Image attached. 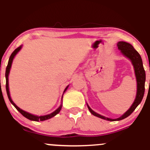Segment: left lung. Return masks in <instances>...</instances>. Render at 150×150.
Instances as JSON below:
<instances>
[{
  "label": "left lung",
  "instance_id": "obj_1",
  "mask_svg": "<svg viewBox=\"0 0 150 150\" xmlns=\"http://www.w3.org/2000/svg\"><path fill=\"white\" fill-rule=\"evenodd\" d=\"M117 47L118 49L120 50V53L123 55L125 58L130 61L133 67L135 72V76H136V83H137V90H136V98H135L134 101H133V104L130 107V108L124 114L120 117L119 118L117 119H110L108 118V117H104L103 115L97 114V112L94 111L88 103H86L87 107H88V110L91 112V114H93L95 117H99L103 120H108V121H120V120H124V119L127 118V117L130 115V114L134 111L135 109L136 108L138 105L141 103L142 99L144 97V94L145 91V81H146V74H145L144 69L143 67V62H142V59L139 53L136 51L133 47L132 45L130 43L120 41L117 43Z\"/></svg>",
  "mask_w": 150,
  "mask_h": 150
}]
</instances>
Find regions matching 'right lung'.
Returning <instances> with one entry per match:
<instances>
[{
	"label": "right lung",
	"mask_w": 150,
	"mask_h": 150,
	"mask_svg": "<svg viewBox=\"0 0 150 150\" xmlns=\"http://www.w3.org/2000/svg\"><path fill=\"white\" fill-rule=\"evenodd\" d=\"M22 47H23V45H20V47H18L17 49H15V50H14V52L11 53V55L10 56V57H9V59H8V65H7L6 69V74H5L6 81V89L7 96H8V100H9V101L11 102V104H12L16 108V109H17L19 112H20V114H21L23 117H25V118L28 119L29 120H31V121H35V122H40V121H45V120H49V119L52 118V117H55L56 115H57L59 112H60L61 109H62V99H63V95H64V94L65 91H67V89L69 85H68L65 88L63 94H62V103H61L60 106H59V107L56 110H54L53 112H52L51 114H47V115H43V116H37V115H34V114H30V113H28V112L25 111V110H23V109L20 108H19L18 106H17V105H16L15 103L13 102V100H11V96H10L9 87H8V75H9L10 69H11L13 60H14V57L16 56V55H17V53H19V51L21 50Z\"/></svg>",
	"instance_id": "obj_1"
}]
</instances>
